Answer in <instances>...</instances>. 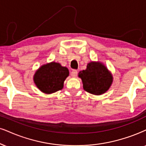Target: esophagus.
<instances>
[{"label": "esophagus", "instance_id": "34e87169", "mask_svg": "<svg viewBox=\"0 0 146 146\" xmlns=\"http://www.w3.org/2000/svg\"><path fill=\"white\" fill-rule=\"evenodd\" d=\"M71 76L72 77H73V78H75V77L77 76V74H78V72H77L76 70H73L72 71L71 74Z\"/></svg>", "mask_w": 146, "mask_h": 146}]
</instances>
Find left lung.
<instances>
[{
  "label": "left lung",
  "instance_id": "8db88e82",
  "mask_svg": "<svg viewBox=\"0 0 146 146\" xmlns=\"http://www.w3.org/2000/svg\"><path fill=\"white\" fill-rule=\"evenodd\" d=\"M78 77L82 79L84 91L95 95L106 93L113 81L111 74L100 62L89 63L87 69L78 73Z\"/></svg>",
  "mask_w": 146,
  "mask_h": 146
}]
</instances>
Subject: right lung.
<instances>
[{
	"instance_id": "1",
	"label": "right lung",
	"mask_w": 146,
	"mask_h": 146,
	"mask_svg": "<svg viewBox=\"0 0 146 146\" xmlns=\"http://www.w3.org/2000/svg\"><path fill=\"white\" fill-rule=\"evenodd\" d=\"M69 76V70L60 64L51 62L39 68L34 75V82L40 91L51 94L64 87V82Z\"/></svg>"
}]
</instances>
